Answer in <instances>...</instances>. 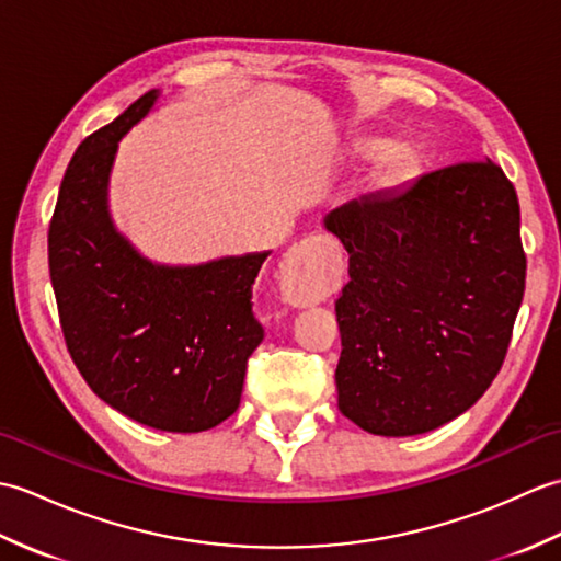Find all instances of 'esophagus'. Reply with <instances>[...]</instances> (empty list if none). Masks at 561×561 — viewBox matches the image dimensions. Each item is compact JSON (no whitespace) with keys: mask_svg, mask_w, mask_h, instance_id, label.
I'll list each match as a JSON object with an SVG mask.
<instances>
[{"mask_svg":"<svg viewBox=\"0 0 561 561\" xmlns=\"http://www.w3.org/2000/svg\"><path fill=\"white\" fill-rule=\"evenodd\" d=\"M330 287V267L323 260L313 255L308 241L294 245L284 260L282 296L294 308L316 306L325 299Z\"/></svg>","mask_w":561,"mask_h":561,"instance_id":"34e87169","label":"esophagus"}]
</instances>
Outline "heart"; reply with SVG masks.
Wrapping results in <instances>:
<instances>
[{
    "label": "heart",
    "instance_id": "heart-1",
    "mask_svg": "<svg viewBox=\"0 0 561 561\" xmlns=\"http://www.w3.org/2000/svg\"><path fill=\"white\" fill-rule=\"evenodd\" d=\"M354 157L362 159V161L380 159L378 169L374 173V185L378 190L398 187L400 183L408 181V175H410L408 159H404L400 151H396V145H392V141H388V139H380V137L356 139L354 141Z\"/></svg>",
    "mask_w": 561,
    "mask_h": 561
}]
</instances>
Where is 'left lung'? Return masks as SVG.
I'll use <instances>...</instances> for the list:
<instances>
[{
  "label": "left lung",
  "mask_w": 561,
  "mask_h": 561,
  "mask_svg": "<svg viewBox=\"0 0 561 561\" xmlns=\"http://www.w3.org/2000/svg\"><path fill=\"white\" fill-rule=\"evenodd\" d=\"M350 253L335 304L337 408L376 436H416L492 386L526 289L520 209L494 161L456 163L325 214Z\"/></svg>",
  "instance_id": "8db88e82"
}]
</instances>
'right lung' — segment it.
I'll use <instances>...</instances> for the list:
<instances>
[{"mask_svg":"<svg viewBox=\"0 0 561 561\" xmlns=\"http://www.w3.org/2000/svg\"><path fill=\"white\" fill-rule=\"evenodd\" d=\"M159 96L151 89L81 141L59 185L47 257L67 350L89 388L139 424L195 434L241 402L248 356L265 337L250 299L270 250L163 265L117 231L108 197L117 147Z\"/></svg>","mask_w":561,"mask_h":561,"instance_id":"1","label":"right lung"}]
</instances>
